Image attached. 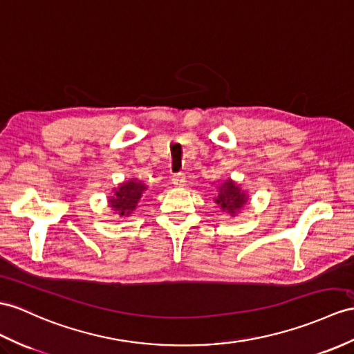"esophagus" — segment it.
Here are the masks:
<instances>
[{
	"label": "esophagus",
	"mask_w": 354,
	"mask_h": 354,
	"mask_svg": "<svg viewBox=\"0 0 354 354\" xmlns=\"http://www.w3.org/2000/svg\"><path fill=\"white\" fill-rule=\"evenodd\" d=\"M186 174L185 172H176V174H172L171 177V183L174 186H185L186 185Z\"/></svg>",
	"instance_id": "34e87169"
}]
</instances>
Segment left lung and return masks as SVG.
Returning <instances> with one entry per match:
<instances>
[{"label":"left lung","mask_w":354,"mask_h":354,"mask_svg":"<svg viewBox=\"0 0 354 354\" xmlns=\"http://www.w3.org/2000/svg\"><path fill=\"white\" fill-rule=\"evenodd\" d=\"M216 203L222 207V210L234 214L246 204V195L234 182L227 180L225 183H222L219 186Z\"/></svg>","instance_id":"8db88e82"}]
</instances>
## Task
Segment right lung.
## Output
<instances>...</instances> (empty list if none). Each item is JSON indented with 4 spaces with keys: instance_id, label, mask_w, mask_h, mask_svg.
<instances>
[{
    "instance_id": "right-lung-1",
    "label": "right lung",
    "mask_w": 354,
    "mask_h": 354,
    "mask_svg": "<svg viewBox=\"0 0 354 354\" xmlns=\"http://www.w3.org/2000/svg\"><path fill=\"white\" fill-rule=\"evenodd\" d=\"M145 191V186L133 182H126L120 186L115 191V196L109 200V207H112L115 212H118L120 216H129L140 201L141 195Z\"/></svg>"
}]
</instances>
